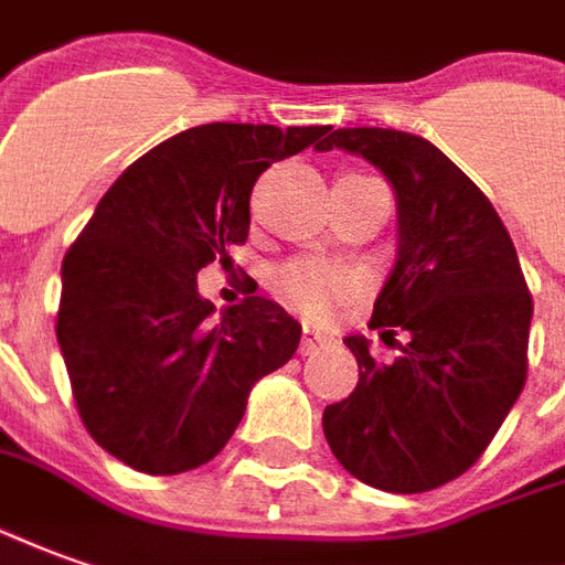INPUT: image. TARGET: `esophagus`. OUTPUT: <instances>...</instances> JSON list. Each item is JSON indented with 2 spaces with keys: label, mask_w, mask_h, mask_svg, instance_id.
Returning a JSON list of instances; mask_svg holds the SVG:
<instances>
[{
  "label": "esophagus",
  "mask_w": 565,
  "mask_h": 565,
  "mask_svg": "<svg viewBox=\"0 0 565 565\" xmlns=\"http://www.w3.org/2000/svg\"><path fill=\"white\" fill-rule=\"evenodd\" d=\"M333 345V337L323 333V330H315V327H302V339H299V351L302 354H315V351L330 349Z\"/></svg>",
  "instance_id": "obj_1"
}]
</instances>
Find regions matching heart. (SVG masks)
<instances>
[{
	"label": "heart",
	"instance_id": "heart-1",
	"mask_svg": "<svg viewBox=\"0 0 565 565\" xmlns=\"http://www.w3.org/2000/svg\"><path fill=\"white\" fill-rule=\"evenodd\" d=\"M349 271L337 269L330 263H318V259H299L275 275V294L281 296L290 309L302 311L309 318L327 315L333 309V302L349 294Z\"/></svg>",
	"mask_w": 565,
	"mask_h": 565
}]
</instances>
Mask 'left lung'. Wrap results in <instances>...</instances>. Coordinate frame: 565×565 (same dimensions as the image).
<instances>
[{
	"label": "left lung",
	"mask_w": 565,
	"mask_h": 565,
	"mask_svg": "<svg viewBox=\"0 0 565 565\" xmlns=\"http://www.w3.org/2000/svg\"><path fill=\"white\" fill-rule=\"evenodd\" d=\"M370 161L394 189L397 259L370 327L406 330L392 364L345 337L358 388L323 409L337 461L366 487L428 492L465 475L526 382L532 299L495 207L425 137L339 128L318 152Z\"/></svg>",
	"instance_id": "obj_1"
}]
</instances>
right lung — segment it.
<instances>
[{
    "label": "right lung",
    "mask_w": 565,
    "mask_h": 565,
    "mask_svg": "<svg viewBox=\"0 0 565 565\" xmlns=\"http://www.w3.org/2000/svg\"><path fill=\"white\" fill-rule=\"evenodd\" d=\"M327 134L228 121L177 134L118 177L63 256L57 345L78 416L134 471L214 459L250 388L299 349V321L266 296L214 321L195 275L244 244L259 173Z\"/></svg>",
    "instance_id": "right-lung-1"
}]
</instances>
